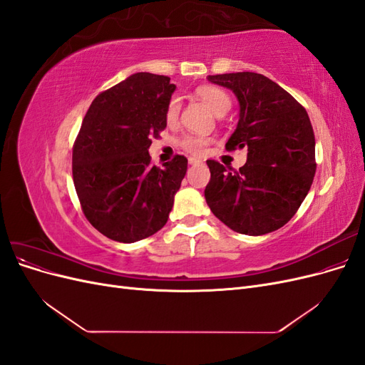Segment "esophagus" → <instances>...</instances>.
Masks as SVG:
<instances>
[{"instance_id": "34e87169", "label": "esophagus", "mask_w": 365, "mask_h": 365, "mask_svg": "<svg viewBox=\"0 0 365 365\" xmlns=\"http://www.w3.org/2000/svg\"><path fill=\"white\" fill-rule=\"evenodd\" d=\"M189 164H192V165H201L202 161L201 160H196V158H189Z\"/></svg>"}]
</instances>
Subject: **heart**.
I'll list each match as a JSON object with an SVG mask.
<instances>
[{"label":"heart","mask_w":365,"mask_h":365,"mask_svg":"<svg viewBox=\"0 0 365 365\" xmlns=\"http://www.w3.org/2000/svg\"><path fill=\"white\" fill-rule=\"evenodd\" d=\"M196 94L200 96L202 101L210 106V109H212V111L217 115L225 114L231 108L230 96L217 86H212V85L200 86L196 90ZM180 111H181L180 98L172 97L168 103V108H165V121H168L169 125L176 123V120H178V117H180ZM210 143H212V138L210 137L197 135V134H187L181 138L180 145L185 152L192 153V155H195V157H200L207 150Z\"/></svg>","instance_id":"heart-1"}]
</instances>
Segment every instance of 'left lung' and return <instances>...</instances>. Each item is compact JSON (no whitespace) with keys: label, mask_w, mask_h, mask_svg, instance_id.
Masks as SVG:
<instances>
[{"label":"left lung","mask_w":365,"mask_h":365,"mask_svg":"<svg viewBox=\"0 0 365 365\" xmlns=\"http://www.w3.org/2000/svg\"><path fill=\"white\" fill-rule=\"evenodd\" d=\"M237 96L240 118L225 149H248L239 170L207 160L205 201L236 233L282 228L300 208L317 170L315 135L302 103L268 77L242 71L208 76Z\"/></svg>","instance_id":"8db88e82"}]
</instances>
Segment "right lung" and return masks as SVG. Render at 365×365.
Returning a JSON list of instances; mask_svg holds the SVG:
<instances>
[{
  "mask_svg": "<svg viewBox=\"0 0 365 365\" xmlns=\"http://www.w3.org/2000/svg\"><path fill=\"white\" fill-rule=\"evenodd\" d=\"M170 77L137 73L98 94L73 145V181L82 212L109 239L130 244L155 235L169 219L187 158L164 169L149 146L165 129L175 91Z\"/></svg>",
  "mask_w": 365,
  "mask_h": 365,
  "instance_id": "1",
  "label": "right lung"
}]
</instances>
